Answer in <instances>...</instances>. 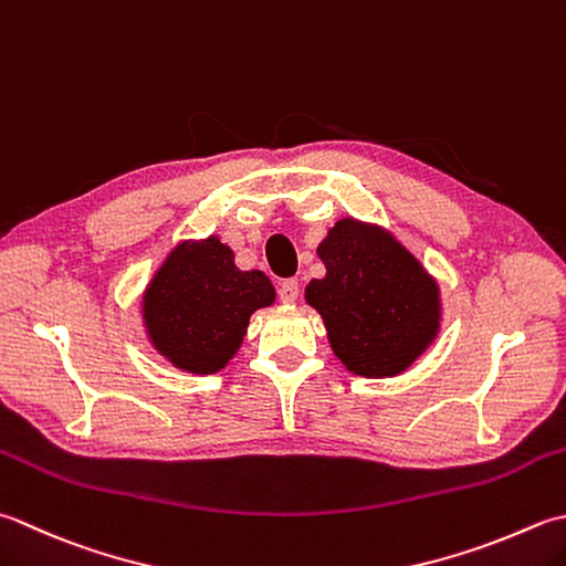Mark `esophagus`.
<instances>
[{"label":"esophagus","mask_w":566,"mask_h":566,"mask_svg":"<svg viewBox=\"0 0 566 566\" xmlns=\"http://www.w3.org/2000/svg\"><path fill=\"white\" fill-rule=\"evenodd\" d=\"M276 296H280V302H284V304H294L296 296H298V282L296 280H284L280 284V290H276Z\"/></svg>","instance_id":"obj_1"}]
</instances>
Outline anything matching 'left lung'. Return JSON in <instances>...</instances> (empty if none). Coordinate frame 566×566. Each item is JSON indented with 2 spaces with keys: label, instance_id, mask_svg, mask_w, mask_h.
<instances>
[{
  "label": "left lung",
  "instance_id": "8db88e82",
  "mask_svg": "<svg viewBox=\"0 0 566 566\" xmlns=\"http://www.w3.org/2000/svg\"><path fill=\"white\" fill-rule=\"evenodd\" d=\"M318 258L326 276L306 286V302L343 365L365 378L407 370L437 336V284L400 242L358 220H338Z\"/></svg>",
  "mask_w": 566,
  "mask_h": 566
}]
</instances>
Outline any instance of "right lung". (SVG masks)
<instances>
[{
  "mask_svg": "<svg viewBox=\"0 0 566 566\" xmlns=\"http://www.w3.org/2000/svg\"><path fill=\"white\" fill-rule=\"evenodd\" d=\"M272 302L264 272H240L232 252L208 238L169 254L144 294V321L176 368L208 375L235 356L254 308Z\"/></svg>",
  "mask_w": 566,
  "mask_h": 566,
  "instance_id": "1",
  "label": "right lung"
}]
</instances>
